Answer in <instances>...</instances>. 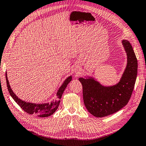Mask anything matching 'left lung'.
Wrapping results in <instances>:
<instances>
[{"instance_id":"obj_1","label":"left lung","mask_w":146,"mask_h":146,"mask_svg":"<svg viewBox=\"0 0 146 146\" xmlns=\"http://www.w3.org/2000/svg\"><path fill=\"white\" fill-rule=\"evenodd\" d=\"M122 44L127 55V65L120 81L111 87L102 86L93 78H80L83 98L88 112L99 118L113 114L126 106L132 96L137 75V59L130 42Z\"/></svg>"}]
</instances>
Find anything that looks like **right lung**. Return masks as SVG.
Instances as JSON below:
<instances>
[{"mask_svg": "<svg viewBox=\"0 0 146 146\" xmlns=\"http://www.w3.org/2000/svg\"><path fill=\"white\" fill-rule=\"evenodd\" d=\"M5 78H6V82H7V86L9 92L11 96L12 97L13 99L15 101V102L18 104L20 108L22 110H23L26 113L30 115H34L38 117H47L55 112L58 108L59 105L60 100H61V97L62 96V93L64 92L66 87H67V85L71 82L72 78L71 76H69L68 78L66 79V80L64 82L63 84L59 88V90L56 94V98L52 101L50 103H45V104H35V103H31V102H27L24 101H22L20 99H19L16 95L14 94L11 88L10 87L9 83L7 76V73H5Z\"/></svg>", "mask_w": 146, "mask_h": 146, "instance_id": "right-lung-1", "label": "right lung"}]
</instances>
